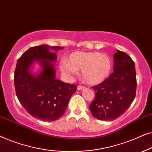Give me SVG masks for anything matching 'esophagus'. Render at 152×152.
I'll use <instances>...</instances> for the list:
<instances>
[{"label": "esophagus", "mask_w": 152, "mask_h": 152, "mask_svg": "<svg viewBox=\"0 0 152 152\" xmlns=\"http://www.w3.org/2000/svg\"><path fill=\"white\" fill-rule=\"evenodd\" d=\"M85 87L84 86H77V89L78 90H83V89H84Z\"/></svg>", "instance_id": "obj_1"}]
</instances>
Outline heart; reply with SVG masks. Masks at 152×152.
<instances>
[{"label":"heart","instance_id":"1","mask_svg":"<svg viewBox=\"0 0 152 152\" xmlns=\"http://www.w3.org/2000/svg\"><path fill=\"white\" fill-rule=\"evenodd\" d=\"M59 69L66 77H71L81 70V76L87 84H100L108 77L111 70L109 56L97 52L77 51L60 63Z\"/></svg>","mask_w":152,"mask_h":152}]
</instances>
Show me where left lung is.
Wrapping results in <instances>:
<instances>
[{
    "mask_svg": "<svg viewBox=\"0 0 152 152\" xmlns=\"http://www.w3.org/2000/svg\"><path fill=\"white\" fill-rule=\"evenodd\" d=\"M113 72L97 86L95 99L89 106L93 117L111 121L121 116L134 101L136 91L134 62L127 54L117 50L113 55Z\"/></svg>",
    "mask_w": 152,
    "mask_h": 152,
    "instance_id": "obj_1",
    "label": "left lung"
}]
</instances>
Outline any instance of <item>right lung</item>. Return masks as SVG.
<instances>
[{"label":"right lung","instance_id":"obj_1","mask_svg":"<svg viewBox=\"0 0 152 152\" xmlns=\"http://www.w3.org/2000/svg\"><path fill=\"white\" fill-rule=\"evenodd\" d=\"M64 48L48 45L30 48L16 63L14 79L16 96L31 115L43 121H55L63 115L77 87L56 79L55 53ZM35 63L40 66L37 74L31 71Z\"/></svg>","mask_w":152,"mask_h":152}]
</instances>
